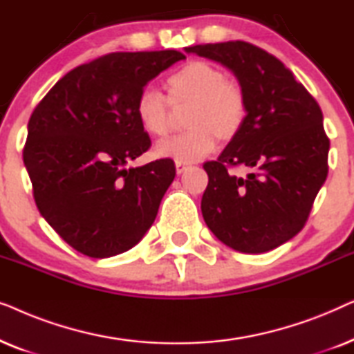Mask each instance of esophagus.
<instances>
[{
  "label": "esophagus",
  "mask_w": 354,
  "mask_h": 354,
  "mask_svg": "<svg viewBox=\"0 0 354 354\" xmlns=\"http://www.w3.org/2000/svg\"><path fill=\"white\" fill-rule=\"evenodd\" d=\"M176 169H177V174H183L188 169V164L185 162H176Z\"/></svg>",
  "instance_id": "obj_1"
}]
</instances>
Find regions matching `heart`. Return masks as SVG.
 Segmentation results:
<instances>
[{
	"mask_svg": "<svg viewBox=\"0 0 354 354\" xmlns=\"http://www.w3.org/2000/svg\"><path fill=\"white\" fill-rule=\"evenodd\" d=\"M167 100L158 90H142L135 103V114L142 129L151 137H167L176 122L174 111L188 108V132L164 140L154 148L158 158L178 162H195L224 142L235 138L246 120V96L241 86L227 80V74L212 62L195 59L187 62L166 80ZM173 108L171 109L170 106Z\"/></svg>",
	"mask_w": 354,
	"mask_h": 354,
	"instance_id": "heart-1",
	"label": "heart"
}]
</instances>
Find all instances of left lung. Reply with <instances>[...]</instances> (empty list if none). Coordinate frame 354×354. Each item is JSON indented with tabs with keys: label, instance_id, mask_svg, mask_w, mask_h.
Here are the masks:
<instances>
[{
	"label": "left lung",
	"instance_id": "left-lung-1",
	"mask_svg": "<svg viewBox=\"0 0 354 354\" xmlns=\"http://www.w3.org/2000/svg\"><path fill=\"white\" fill-rule=\"evenodd\" d=\"M234 72L246 96V120L216 161L201 212L212 234L240 253H266L306 224L328 172V140L317 101L293 72L246 41L185 48ZM246 167L245 178L230 171Z\"/></svg>",
	"mask_w": 354,
	"mask_h": 354
}]
</instances>
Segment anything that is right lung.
Returning <instances> with one entry per match:
<instances>
[{
	"instance_id": "obj_1",
	"label": "right lung",
	"mask_w": 354,
	"mask_h": 354,
	"mask_svg": "<svg viewBox=\"0 0 354 354\" xmlns=\"http://www.w3.org/2000/svg\"><path fill=\"white\" fill-rule=\"evenodd\" d=\"M180 59L185 55L176 50L109 53L67 72L33 109L22 153L33 198L79 253H124L156 219L176 164L166 158L127 167L151 147L135 103Z\"/></svg>"
}]
</instances>
